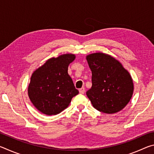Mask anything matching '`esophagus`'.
<instances>
[{"mask_svg": "<svg viewBox=\"0 0 154 154\" xmlns=\"http://www.w3.org/2000/svg\"><path fill=\"white\" fill-rule=\"evenodd\" d=\"M79 93L80 94H84L85 93V88H80L79 89Z\"/></svg>", "mask_w": 154, "mask_h": 154, "instance_id": "1", "label": "esophagus"}]
</instances>
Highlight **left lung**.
I'll use <instances>...</instances> for the list:
<instances>
[{
  "label": "left lung",
  "instance_id": "8db88e82",
  "mask_svg": "<svg viewBox=\"0 0 154 154\" xmlns=\"http://www.w3.org/2000/svg\"><path fill=\"white\" fill-rule=\"evenodd\" d=\"M86 59L92 71V83L86 95L93 106L107 114L120 111L133 94V82L129 72L108 54L95 53Z\"/></svg>",
  "mask_w": 154,
  "mask_h": 154
}]
</instances>
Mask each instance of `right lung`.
Returning a JSON list of instances; mask_svg holds the SVG:
<instances>
[{
	"label": "right lung",
	"instance_id": "obj_1",
	"mask_svg": "<svg viewBox=\"0 0 154 154\" xmlns=\"http://www.w3.org/2000/svg\"><path fill=\"white\" fill-rule=\"evenodd\" d=\"M75 58L73 54L50 58L32 73L28 96L41 113L48 116L60 113L79 94L68 74L69 65Z\"/></svg>",
	"mask_w": 154,
	"mask_h": 154
}]
</instances>
